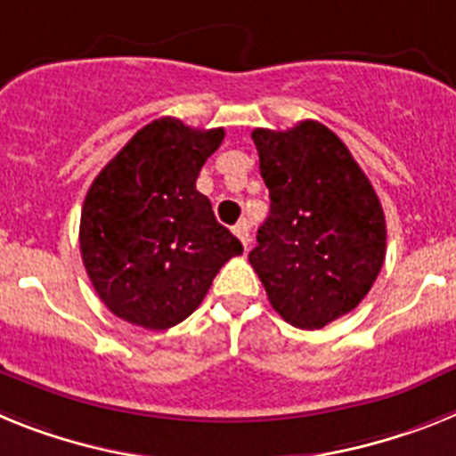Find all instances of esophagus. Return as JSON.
I'll list each match as a JSON object with an SVG mask.
<instances>
[{
    "mask_svg": "<svg viewBox=\"0 0 456 456\" xmlns=\"http://www.w3.org/2000/svg\"><path fill=\"white\" fill-rule=\"evenodd\" d=\"M232 229H233V233L239 236L240 243H243L245 248H248V245H250V223H248V220H240V223L233 224Z\"/></svg>",
    "mask_w": 456,
    "mask_h": 456,
    "instance_id": "34e87169",
    "label": "esophagus"
}]
</instances>
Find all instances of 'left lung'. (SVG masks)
Returning a JSON list of instances; mask_svg holds the SVG:
<instances>
[{"label":"left lung","mask_w":456,"mask_h":456,"mask_svg":"<svg viewBox=\"0 0 456 456\" xmlns=\"http://www.w3.org/2000/svg\"><path fill=\"white\" fill-rule=\"evenodd\" d=\"M271 213L250 264L273 310L319 330L358 307L386 259V216L370 179L319 121L252 130Z\"/></svg>","instance_id":"left-lung-1"}]
</instances>
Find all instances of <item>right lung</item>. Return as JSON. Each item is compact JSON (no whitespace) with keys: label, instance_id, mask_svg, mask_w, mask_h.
<instances>
[{"label":"right lung","instance_id":"right-lung-1","mask_svg":"<svg viewBox=\"0 0 456 456\" xmlns=\"http://www.w3.org/2000/svg\"><path fill=\"white\" fill-rule=\"evenodd\" d=\"M224 130L162 117L130 137L101 169L80 217L86 275L118 319L167 330L200 307L240 240L197 190Z\"/></svg>","mask_w":456,"mask_h":456}]
</instances>
